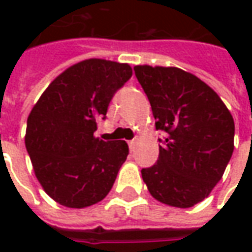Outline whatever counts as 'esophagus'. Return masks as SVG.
<instances>
[{
  "label": "esophagus",
  "mask_w": 252,
  "mask_h": 252,
  "mask_svg": "<svg viewBox=\"0 0 252 252\" xmlns=\"http://www.w3.org/2000/svg\"><path fill=\"white\" fill-rule=\"evenodd\" d=\"M128 144H129V148H131V151L135 148V146H136V139H133V140H131V142H128Z\"/></svg>",
  "instance_id": "34e87169"
}]
</instances>
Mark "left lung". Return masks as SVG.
Wrapping results in <instances>:
<instances>
[{"label": "left lung", "instance_id": "8db88e82", "mask_svg": "<svg viewBox=\"0 0 252 252\" xmlns=\"http://www.w3.org/2000/svg\"><path fill=\"white\" fill-rule=\"evenodd\" d=\"M133 70L157 131L166 132L157 163L142 170L143 181L155 200L190 208L209 195L232 157V115L213 89L178 67Z\"/></svg>", "mask_w": 252, "mask_h": 252}]
</instances>
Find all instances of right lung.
I'll use <instances>...</instances> for the list:
<instances>
[{"mask_svg": "<svg viewBox=\"0 0 252 252\" xmlns=\"http://www.w3.org/2000/svg\"><path fill=\"white\" fill-rule=\"evenodd\" d=\"M131 77L126 63L86 59L58 75L31 110L25 147L36 178L58 204L86 208L112 189L128 144L104 142L94 132Z\"/></svg>", "mask_w": 252, "mask_h": 252, "instance_id": "right-lung-1", "label": "right lung"}]
</instances>
